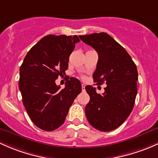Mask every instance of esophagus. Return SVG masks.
<instances>
[{"label": "esophagus", "mask_w": 158, "mask_h": 158, "mask_svg": "<svg viewBox=\"0 0 158 158\" xmlns=\"http://www.w3.org/2000/svg\"><path fill=\"white\" fill-rule=\"evenodd\" d=\"M85 85L82 84V91H85Z\"/></svg>", "instance_id": "esophagus-1"}]
</instances>
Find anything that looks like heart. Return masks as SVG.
Wrapping results in <instances>:
<instances>
[{"label":"heart","instance_id":"b5f03b06","mask_svg":"<svg viewBox=\"0 0 158 158\" xmlns=\"http://www.w3.org/2000/svg\"><path fill=\"white\" fill-rule=\"evenodd\" d=\"M82 78H84V77H82Z\"/></svg>","mask_w":158,"mask_h":158}]
</instances>
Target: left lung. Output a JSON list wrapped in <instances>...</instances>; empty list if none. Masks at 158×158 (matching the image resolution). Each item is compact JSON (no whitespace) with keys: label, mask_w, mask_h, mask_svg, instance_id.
<instances>
[{"label":"left lung","mask_w":158,"mask_h":158,"mask_svg":"<svg viewBox=\"0 0 158 158\" xmlns=\"http://www.w3.org/2000/svg\"><path fill=\"white\" fill-rule=\"evenodd\" d=\"M79 37L98 54L94 82L107 85L102 94H98L95 88L85 86L90 96L85 110L86 117L98 130H114L123 123L133 109L137 94V67L125 48L107 33Z\"/></svg>","instance_id":"8db88e82"}]
</instances>
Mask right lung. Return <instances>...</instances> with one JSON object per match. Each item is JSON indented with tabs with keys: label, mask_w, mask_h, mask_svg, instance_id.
Instances as JSON below:
<instances>
[{
	"label": "right lung",
	"mask_w": 158,
	"mask_h": 158,
	"mask_svg": "<svg viewBox=\"0 0 158 158\" xmlns=\"http://www.w3.org/2000/svg\"><path fill=\"white\" fill-rule=\"evenodd\" d=\"M79 41L77 35L45 36L29 50L20 66L19 88L23 105L35 125L43 130L60 127L82 92L76 78L66 81L63 89L55 83L58 76L66 74L69 55Z\"/></svg>",
	"instance_id": "add662e5"
}]
</instances>
